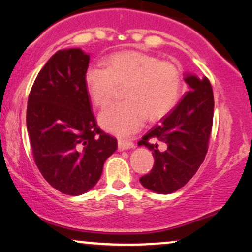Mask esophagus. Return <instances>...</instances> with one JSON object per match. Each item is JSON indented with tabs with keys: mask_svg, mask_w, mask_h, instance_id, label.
<instances>
[{
	"mask_svg": "<svg viewBox=\"0 0 252 252\" xmlns=\"http://www.w3.org/2000/svg\"><path fill=\"white\" fill-rule=\"evenodd\" d=\"M135 147V144L130 140H119V150L120 151H126V150H130Z\"/></svg>",
	"mask_w": 252,
	"mask_h": 252,
	"instance_id": "1",
	"label": "esophagus"
}]
</instances>
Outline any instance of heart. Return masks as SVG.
<instances>
[{"label": "heart", "mask_w": 252, "mask_h": 252, "mask_svg": "<svg viewBox=\"0 0 252 252\" xmlns=\"http://www.w3.org/2000/svg\"><path fill=\"white\" fill-rule=\"evenodd\" d=\"M106 69L87 66L84 73L86 92L95 106L113 99L117 86H126L123 102L112 103L100 113L106 131L126 137L139 131L146 122L167 115L179 101L182 75L179 66L139 52H121L106 60Z\"/></svg>", "instance_id": "heart-1"}]
</instances>
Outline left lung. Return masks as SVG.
Wrapping results in <instances>:
<instances>
[{
  "mask_svg": "<svg viewBox=\"0 0 252 252\" xmlns=\"http://www.w3.org/2000/svg\"><path fill=\"white\" fill-rule=\"evenodd\" d=\"M188 91L175 108L160 120L139 146L152 151V170L139 179L144 188L168 194L189 182L205 159L212 130L214 99L206 77L184 73Z\"/></svg>",
  "mask_w": 252,
  "mask_h": 252,
  "instance_id": "8db88e82",
  "label": "left lung"
}]
</instances>
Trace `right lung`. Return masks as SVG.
<instances>
[{
  "label": "right lung",
  "mask_w": 252,
  "mask_h": 252,
  "mask_svg": "<svg viewBox=\"0 0 252 252\" xmlns=\"http://www.w3.org/2000/svg\"><path fill=\"white\" fill-rule=\"evenodd\" d=\"M90 54L61 49L36 76L28 101L26 126L35 165L60 192L78 196L91 190L117 140L99 129L84 73Z\"/></svg>",
  "instance_id": "right-lung-1"
}]
</instances>
